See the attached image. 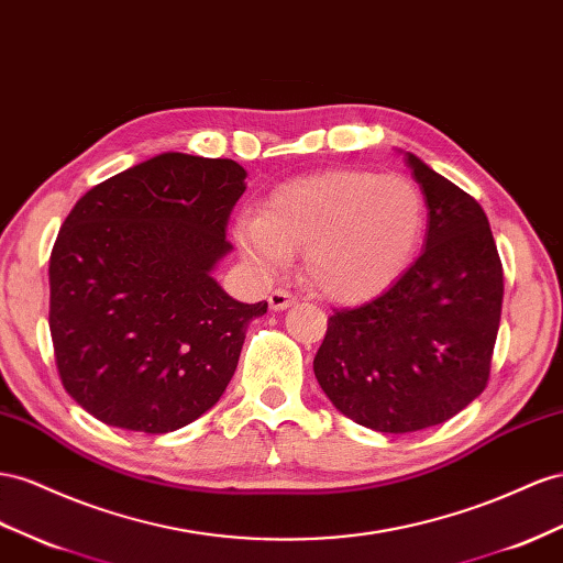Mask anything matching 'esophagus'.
I'll list each match as a JSON object with an SVG mask.
<instances>
[{"mask_svg": "<svg viewBox=\"0 0 563 563\" xmlns=\"http://www.w3.org/2000/svg\"><path fill=\"white\" fill-rule=\"evenodd\" d=\"M267 302H269V310L279 312V310H286L288 306H294V296L288 294V291H284V288H277V291L269 294Z\"/></svg>", "mask_w": 563, "mask_h": 563, "instance_id": "esophagus-1", "label": "esophagus"}]
</instances>
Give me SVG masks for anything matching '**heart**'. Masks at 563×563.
<instances>
[{
	"mask_svg": "<svg viewBox=\"0 0 563 563\" xmlns=\"http://www.w3.org/2000/svg\"><path fill=\"white\" fill-rule=\"evenodd\" d=\"M427 201L415 179L336 168L284 181L261 216H241L234 241L261 275L302 253V279L331 302L355 306L398 279L415 261Z\"/></svg>",
	"mask_w": 563,
	"mask_h": 563,
	"instance_id": "1",
	"label": "heart"
}]
</instances>
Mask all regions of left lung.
<instances>
[{"label": "left lung", "instance_id": "left-lung-1", "mask_svg": "<svg viewBox=\"0 0 563 563\" xmlns=\"http://www.w3.org/2000/svg\"><path fill=\"white\" fill-rule=\"evenodd\" d=\"M429 208L423 251L388 291L329 317L314 376L331 405L378 433L443 423L483 393L503 312V263L476 199L415 154Z\"/></svg>", "mask_w": 563, "mask_h": 563}]
</instances>
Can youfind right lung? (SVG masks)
Here are the masks:
<instances>
[{"label": "right lung", "instance_id": "obj_1", "mask_svg": "<svg viewBox=\"0 0 563 563\" xmlns=\"http://www.w3.org/2000/svg\"><path fill=\"white\" fill-rule=\"evenodd\" d=\"M246 191L230 158L168 151L89 189L49 257V331L70 398L115 429L168 433L220 400L249 322L212 277Z\"/></svg>", "mask_w": 563, "mask_h": 563}]
</instances>
